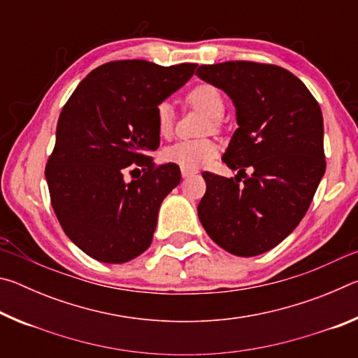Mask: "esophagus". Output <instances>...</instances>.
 <instances>
[{"label":"esophagus","instance_id":"esophagus-1","mask_svg":"<svg viewBox=\"0 0 358 358\" xmlns=\"http://www.w3.org/2000/svg\"><path fill=\"white\" fill-rule=\"evenodd\" d=\"M196 173H197V171H194V169H181V177L183 178L194 177Z\"/></svg>","mask_w":358,"mask_h":358}]
</instances>
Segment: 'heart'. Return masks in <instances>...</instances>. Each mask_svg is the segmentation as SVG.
I'll use <instances>...</instances> for the list:
<instances>
[{
    "label": "heart",
    "instance_id": "obj_1",
    "mask_svg": "<svg viewBox=\"0 0 358 358\" xmlns=\"http://www.w3.org/2000/svg\"><path fill=\"white\" fill-rule=\"evenodd\" d=\"M186 102L192 107L201 108L213 121V126L220 124L224 113V96L215 85L201 83L186 94ZM156 129L161 137H169L173 131V108L169 102H161L156 107ZM217 147L210 138H196V141H178L164 150V159L181 169H199L213 159Z\"/></svg>",
    "mask_w": 358,
    "mask_h": 358
}]
</instances>
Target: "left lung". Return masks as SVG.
<instances>
[{"label": "left lung", "instance_id": "obj_1", "mask_svg": "<svg viewBox=\"0 0 358 358\" xmlns=\"http://www.w3.org/2000/svg\"><path fill=\"white\" fill-rule=\"evenodd\" d=\"M196 74L232 99L238 124L222 156L238 173H202L199 220L222 250L259 256L299 226L324 177L322 112L305 83L280 66L226 62L202 64Z\"/></svg>", "mask_w": 358, "mask_h": 358}]
</instances>
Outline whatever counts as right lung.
I'll list each match as a JSON object with an SVG mask.
<instances>
[{"label": "right lung", "instance_id": "right-lung-1", "mask_svg": "<svg viewBox=\"0 0 358 358\" xmlns=\"http://www.w3.org/2000/svg\"><path fill=\"white\" fill-rule=\"evenodd\" d=\"M196 68L110 62L90 72L64 104L45 178L64 234L90 257L123 264L151 245L157 211L181 173L173 162L156 166L145 151L159 147L156 107ZM131 166H141L143 177L124 182Z\"/></svg>", "mask_w": 358, "mask_h": 358}]
</instances>
